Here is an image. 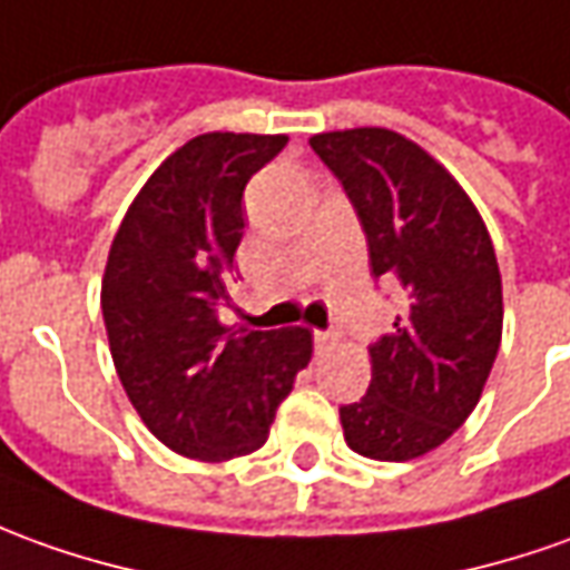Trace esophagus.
<instances>
[{
  "label": "esophagus",
  "mask_w": 570,
  "mask_h": 570,
  "mask_svg": "<svg viewBox=\"0 0 570 570\" xmlns=\"http://www.w3.org/2000/svg\"><path fill=\"white\" fill-rule=\"evenodd\" d=\"M313 341H316V351H328V347H335L337 344V335H332V332H316Z\"/></svg>",
  "instance_id": "34e87169"
}]
</instances>
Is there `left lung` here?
Here are the masks:
<instances>
[{"label":"left lung","mask_w":570,"mask_h":570,"mask_svg":"<svg viewBox=\"0 0 570 570\" xmlns=\"http://www.w3.org/2000/svg\"><path fill=\"white\" fill-rule=\"evenodd\" d=\"M309 145L351 195L372 276L406 309L368 347L366 397L341 406L344 441L379 462L438 450L484 394L502 337V278L465 188L422 145L384 127L316 132Z\"/></svg>","instance_id":"left-lung-1"}]
</instances>
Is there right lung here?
I'll return each instance as SVG.
<instances>
[{
  "label": "right lung",
  "instance_id": "right-lung-1",
  "mask_svg": "<svg viewBox=\"0 0 570 570\" xmlns=\"http://www.w3.org/2000/svg\"><path fill=\"white\" fill-rule=\"evenodd\" d=\"M288 136L204 132L148 176L114 235L101 316L129 403L173 453L229 462L261 450L313 356L309 328L217 320L242 242L247 179Z\"/></svg>",
  "mask_w": 570,
  "mask_h": 570
}]
</instances>
